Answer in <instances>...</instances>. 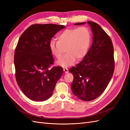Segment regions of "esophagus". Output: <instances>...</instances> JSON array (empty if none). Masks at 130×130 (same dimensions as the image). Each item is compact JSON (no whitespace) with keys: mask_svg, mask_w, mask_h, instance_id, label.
<instances>
[{"mask_svg":"<svg viewBox=\"0 0 130 130\" xmlns=\"http://www.w3.org/2000/svg\"><path fill=\"white\" fill-rule=\"evenodd\" d=\"M63 71L65 73H68V69L67 68H63Z\"/></svg>","mask_w":130,"mask_h":130,"instance_id":"1","label":"esophagus"}]
</instances>
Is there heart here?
Listing matches in <instances>:
<instances>
[{"label":"heart","mask_w":130,"mask_h":130,"mask_svg":"<svg viewBox=\"0 0 130 130\" xmlns=\"http://www.w3.org/2000/svg\"><path fill=\"white\" fill-rule=\"evenodd\" d=\"M92 40V35L88 27L81 26L78 28L64 30L57 37V42L50 43L52 54L59 59L66 51L67 54L56 63L66 67L72 65L76 59L80 60L87 54Z\"/></svg>","instance_id":"obj_1"}]
</instances>
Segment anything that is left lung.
<instances>
[{
  "label": "left lung",
  "mask_w": 130,
  "mask_h": 130,
  "mask_svg": "<svg viewBox=\"0 0 130 130\" xmlns=\"http://www.w3.org/2000/svg\"><path fill=\"white\" fill-rule=\"evenodd\" d=\"M93 43L84 59L69 70L74 76L72 92L80 99L91 101L99 97L109 84L115 70L114 49L111 38L97 23L88 21ZM86 22L74 25H83Z\"/></svg>",
  "instance_id": "obj_1"
}]
</instances>
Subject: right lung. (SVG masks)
Masks as SVG:
<instances>
[{
    "instance_id": "obj_1",
    "label": "right lung",
    "mask_w": 130,
    "mask_h": 130,
    "mask_svg": "<svg viewBox=\"0 0 130 130\" xmlns=\"http://www.w3.org/2000/svg\"><path fill=\"white\" fill-rule=\"evenodd\" d=\"M65 27L54 24H34L19 39L15 49V78L22 92L29 99L43 101L52 96L62 67H54L50 43L54 35Z\"/></svg>"
}]
</instances>
